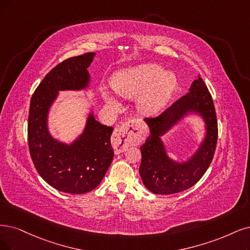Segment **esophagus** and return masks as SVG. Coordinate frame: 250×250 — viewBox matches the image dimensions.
<instances>
[{
  "instance_id": "esophagus-1",
  "label": "esophagus",
  "mask_w": 250,
  "mask_h": 250,
  "mask_svg": "<svg viewBox=\"0 0 250 250\" xmlns=\"http://www.w3.org/2000/svg\"><path fill=\"white\" fill-rule=\"evenodd\" d=\"M112 145L118 152H124L130 146L137 145L142 142V132L140 123L138 120L128 122L119 125L112 135Z\"/></svg>"
}]
</instances>
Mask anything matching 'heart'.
<instances>
[{"label":"heart","instance_id":"1","mask_svg":"<svg viewBox=\"0 0 250 250\" xmlns=\"http://www.w3.org/2000/svg\"><path fill=\"white\" fill-rule=\"evenodd\" d=\"M112 87L124 98L137 99V109L144 116H154L168 104L175 87V78L171 72L156 63H143L120 70L112 77ZM107 103L115 108L119 103L108 92H104Z\"/></svg>","mask_w":250,"mask_h":250}]
</instances>
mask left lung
I'll return each mask as SVG.
<instances>
[{
    "label": "left lung",
    "instance_id": "left-lung-1",
    "mask_svg": "<svg viewBox=\"0 0 250 250\" xmlns=\"http://www.w3.org/2000/svg\"><path fill=\"white\" fill-rule=\"evenodd\" d=\"M191 114L203 119L205 134L191 157L187 161H175L167 155L161 137ZM144 120L149 127V136L140 147L142 161L139 173L144 186L158 195L177 193L195 186L213 159L218 133L213 101L200 75L191 83L186 96L160 116Z\"/></svg>",
    "mask_w": 250,
    "mask_h": 250
}]
</instances>
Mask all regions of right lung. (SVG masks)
I'll use <instances>...</instances> for the list:
<instances>
[{
  "mask_svg": "<svg viewBox=\"0 0 250 250\" xmlns=\"http://www.w3.org/2000/svg\"><path fill=\"white\" fill-rule=\"evenodd\" d=\"M95 55L87 52L59 63L44 77L31 99L27 139L33 163L40 176L62 192L79 195L96 188L113 160L110 142L113 127L100 124L92 110L82 133L71 143L55 139L48 127L50 109L60 91L89 87L87 68Z\"/></svg>",
  "mask_w": 250,
  "mask_h": 250,
  "instance_id": "obj_1",
  "label": "right lung"
}]
</instances>
